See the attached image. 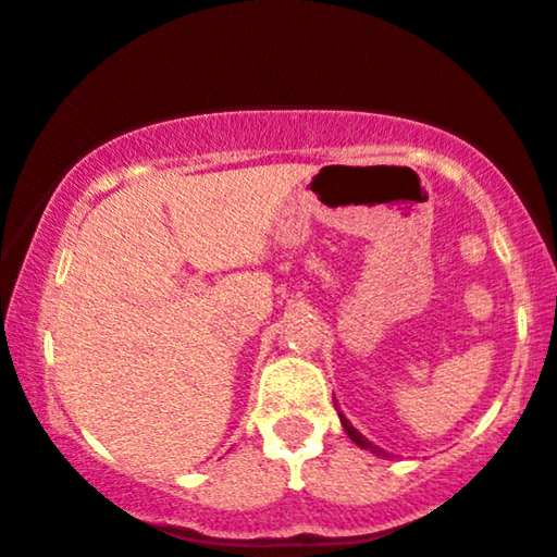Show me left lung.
Segmentation results:
<instances>
[{
  "instance_id": "1",
  "label": "left lung",
  "mask_w": 557,
  "mask_h": 557,
  "mask_svg": "<svg viewBox=\"0 0 557 557\" xmlns=\"http://www.w3.org/2000/svg\"><path fill=\"white\" fill-rule=\"evenodd\" d=\"M341 421H343V430H345V432H348V437H350V440H354V443H356V445H359V447H367V450H372V453H376V456H385V450H382V447H376V445H372V443H369V440H367V437H363V434H361L359 430H356V426H354V424H350V421H348V419H345V417H343V413H341Z\"/></svg>"
}]
</instances>
